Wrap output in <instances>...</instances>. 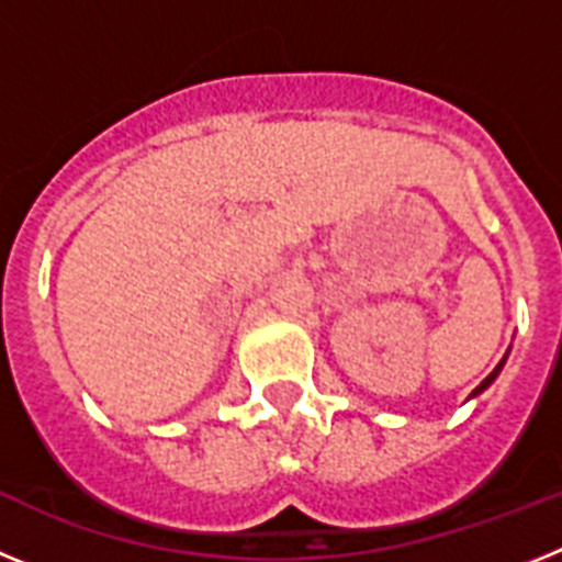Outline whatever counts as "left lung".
Segmentation results:
<instances>
[{
  "mask_svg": "<svg viewBox=\"0 0 562 562\" xmlns=\"http://www.w3.org/2000/svg\"><path fill=\"white\" fill-rule=\"evenodd\" d=\"M506 357H509V349H506V355H504V357H501V362H498V366H495V369H493V371H490V376H486V380H484V382H481L479 389H475V391H473V394H470V400H473V396H479V394H484V391H486V389H490V385H493V382H495V376H498V374H501V369H504V362H506Z\"/></svg>",
  "mask_w": 562,
  "mask_h": 562,
  "instance_id": "left-lung-1",
  "label": "left lung"
}]
</instances>
